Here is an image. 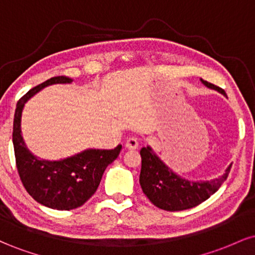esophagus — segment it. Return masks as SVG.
<instances>
[{
	"mask_svg": "<svg viewBox=\"0 0 255 255\" xmlns=\"http://www.w3.org/2000/svg\"><path fill=\"white\" fill-rule=\"evenodd\" d=\"M137 146H139V141H137L136 137L134 136L128 137L127 141H126V147H127L128 150H136Z\"/></svg>",
	"mask_w": 255,
	"mask_h": 255,
	"instance_id": "esophagus-1",
	"label": "esophagus"
}]
</instances>
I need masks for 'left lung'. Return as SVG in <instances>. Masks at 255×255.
<instances>
[{"label": "left lung", "instance_id": "left-lung-1", "mask_svg": "<svg viewBox=\"0 0 255 255\" xmlns=\"http://www.w3.org/2000/svg\"><path fill=\"white\" fill-rule=\"evenodd\" d=\"M209 89L225 95L224 90L200 79ZM141 171L139 182L144 194L154 206L165 211H182L198 206L218 191L229 175L231 164L222 176L211 181H191L174 172L150 146L140 150Z\"/></svg>", "mask_w": 255, "mask_h": 255}]
</instances>
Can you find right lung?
Listing matches in <instances>:
<instances>
[{
  "label": "right lung",
  "instance_id": "add662e5",
  "mask_svg": "<svg viewBox=\"0 0 255 255\" xmlns=\"http://www.w3.org/2000/svg\"><path fill=\"white\" fill-rule=\"evenodd\" d=\"M72 81L71 78L55 77L33 87L17 102L13 122L14 153L20 180L34 200L60 211L80 207L95 194L105 169L122 148L121 145L114 150L89 148L60 160L40 159L28 150L21 135V114L26 102L49 85Z\"/></svg>",
  "mask_w": 255,
  "mask_h": 255
}]
</instances>
